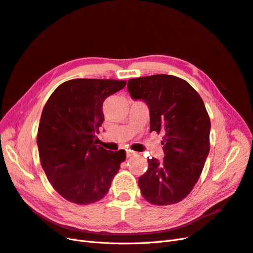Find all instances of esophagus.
<instances>
[{"label": "esophagus", "instance_id": "esophagus-1", "mask_svg": "<svg viewBox=\"0 0 253 253\" xmlns=\"http://www.w3.org/2000/svg\"><path fill=\"white\" fill-rule=\"evenodd\" d=\"M136 154V153L134 152V151H131V150H128L127 152H126V156L127 157H132V156H134Z\"/></svg>", "mask_w": 253, "mask_h": 253}]
</instances>
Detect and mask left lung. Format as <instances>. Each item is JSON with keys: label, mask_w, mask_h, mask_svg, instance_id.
I'll use <instances>...</instances> for the list:
<instances>
[{"label": "left lung", "mask_w": 253, "mask_h": 253, "mask_svg": "<svg viewBox=\"0 0 253 253\" xmlns=\"http://www.w3.org/2000/svg\"><path fill=\"white\" fill-rule=\"evenodd\" d=\"M127 89L149 105L151 132L165 133L164 159H149L139 177L142 196L157 206L179 203L194 188L210 151L211 122L203 99L186 80L165 74L129 79Z\"/></svg>", "instance_id": "obj_1"}]
</instances>
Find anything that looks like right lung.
I'll return each mask as SVG.
<instances>
[{"mask_svg": "<svg viewBox=\"0 0 253 253\" xmlns=\"http://www.w3.org/2000/svg\"><path fill=\"white\" fill-rule=\"evenodd\" d=\"M126 81L73 79L63 82L45 103L37 143L48 181L66 201L93 204L109 192L126 152H111L95 144L104 120L106 98Z\"/></svg>", "mask_w": 253, "mask_h": 253, "instance_id": "right-lung-1", "label": "right lung"}]
</instances>
